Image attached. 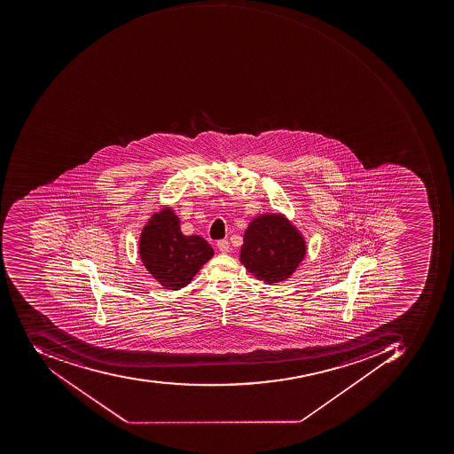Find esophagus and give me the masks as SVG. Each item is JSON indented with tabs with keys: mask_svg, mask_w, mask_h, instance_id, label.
<instances>
[{
	"mask_svg": "<svg viewBox=\"0 0 454 454\" xmlns=\"http://www.w3.org/2000/svg\"><path fill=\"white\" fill-rule=\"evenodd\" d=\"M217 247H219L222 254H227L230 250L229 241H227V239H222V241L217 242Z\"/></svg>",
	"mask_w": 454,
	"mask_h": 454,
	"instance_id": "34e87169",
	"label": "esophagus"
}]
</instances>
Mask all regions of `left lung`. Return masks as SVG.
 Listing matches in <instances>:
<instances>
[{
	"instance_id": "8db88e82",
	"label": "left lung",
	"mask_w": 454,
	"mask_h": 454,
	"mask_svg": "<svg viewBox=\"0 0 454 454\" xmlns=\"http://www.w3.org/2000/svg\"><path fill=\"white\" fill-rule=\"evenodd\" d=\"M306 254L299 230L281 213H265L247 225L239 260L250 274L270 285L292 277Z\"/></svg>"
}]
</instances>
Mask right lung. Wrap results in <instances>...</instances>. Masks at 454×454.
Wrapping results in <instances>:
<instances>
[{
  "mask_svg": "<svg viewBox=\"0 0 454 454\" xmlns=\"http://www.w3.org/2000/svg\"><path fill=\"white\" fill-rule=\"evenodd\" d=\"M213 254L204 238L183 234L179 217L172 207L154 213L140 235V259L164 289L187 286Z\"/></svg>",
  "mask_w": 454,
  "mask_h": 454,
  "instance_id": "add662e5",
  "label": "right lung"
}]
</instances>
